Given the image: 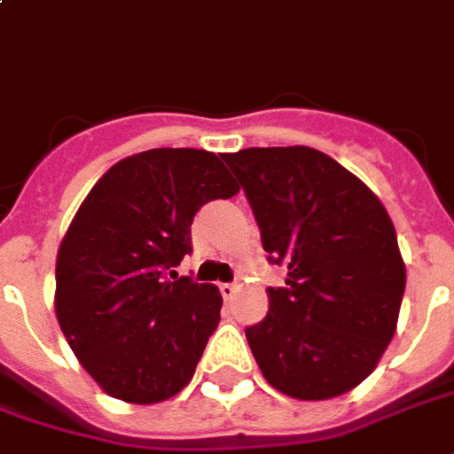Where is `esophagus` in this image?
Segmentation results:
<instances>
[{
  "instance_id": "obj_1",
  "label": "esophagus",
  "mask_w": 454,
  "mask_h": 454,
  "mask_svg": "<svg viewBox=\"0 0 454 454\" xmlns=\"http://www.w3.org/2000/svg\"><path fill=\"white\" fill-rule=\"evenodd\" d=\"M221 295H223V298H226V301H231V298H236V294H238V284H231V281H228V284H221Z\"/></svg>"
}]
</instances>
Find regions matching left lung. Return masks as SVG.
I'll return each mask as SVG.
<instances>
[{
	"mask_svg": "<svg viewBox=\"0 0 454 454\" xmlns=\"http://www.w3.org/2000/svg\"><path fill=\"white\" fill-rule=\"evenodd\" d=\"M253 207L271 264L267 317L245 330L270 385L330 399L364 382L395 334L406 271L380 200L308 146L223 153Z\"/></svg>",
	"mask_w": 454,
	"mask_h": 454,
	"instance_id": "obj_1",
	"label": "left lung"
}]
</instances>
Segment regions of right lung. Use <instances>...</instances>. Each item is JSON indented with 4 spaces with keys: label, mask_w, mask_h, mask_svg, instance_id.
<instances>
[{
    "label": "right lung",
    "mask_w": 454,
    "mask_h": 454,
    "mask_svg": "<svg viewBox=\"0 0 454 454\" xmlns=\"http://www.w3.org/2000/svg\"><path fill=\"white\" fill-rule=\"evenodd\" d=\"M238 192L216 153L151 149L93 184L57 254L55 310L110 397L153 404L192 380L221 320L214 284L177 277L194 214Z\"/></svg>",
    "instance_id": "add662e5"
}]
</instances>
